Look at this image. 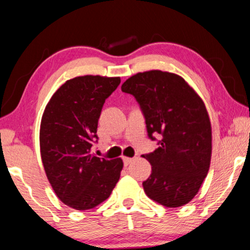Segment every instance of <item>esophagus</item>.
<instances>
[{"label":"esophagus","instance_id":"esophagus-1","mask_svg":"<svg viewBox=\"0 0 250 250\" xmlns=\"http://www.w3.org/2000/svg\"><path fill=\"white\" fill-rule=\"evenodd\" d=\"M123 161H124V165L125 166H128L132 161H133V159H132V158H126V156H124V158H123Z\"/></svg>","mask_w":250,"mask_h":250}]
</instances>
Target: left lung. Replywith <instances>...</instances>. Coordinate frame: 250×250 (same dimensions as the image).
<instances>
[{
	"instance_id": "8db88e82",
	"label": "left lung",
	"mask_w": 250,
	"mask_h": 250,
	"mask_svg": "<svg viewBox=\"0 0 250 250\" xmlns=\"http://www.w3.org/2000/svg\"><path fill=\"white\" fill-rule=\"evenodd\" d=\"M122 90L139 103L150 139L161 135L158 148L143 155L152 166L145 192L166 208L188 204L211 162L212 130L204 102L183 78L162 70L135 74Z\"/></svg>"
}]
</instances>
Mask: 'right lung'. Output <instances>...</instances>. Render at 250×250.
<instances>
[{
    "label": "right lung",
    "instance_id": "obj_1",
    "mask_svg": "<svg viewBox=\"0 0 250 250\" xmlns=\"http://www.w3.org/2000/svg\"><path fill=\"white\" fill-rule=\"evenodd\" d=\"M120 78L84 75L54 92L42 117L40 154L55 195L75 210H89L109 198L120 177L123 160L91 154L102 107Z\"/></svg>",
    "mask_w": 250,
    "mask_h": 250
}]
</instances>
